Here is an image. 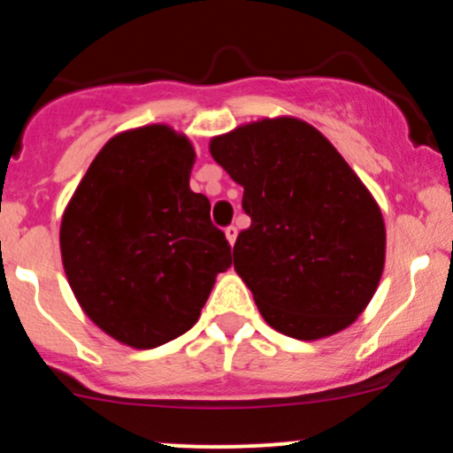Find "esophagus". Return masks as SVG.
Segmentation results:
<instances>
[{
	"mask_svg": "<svg viewBox=\"0 0 453 453\" xmlns=\"http://www.w3.org/2000/svg\"><path fill=\"white\" fill-rule=\"evenodd\" d=\"M236 236H238V230H236V227H234V226H227V227H226V238H227V241H230V244L236 242Z\"/></svg>",
	"mask_w": 453,
	"mask_h": 453,
	"instance_id": "esophagus-1",
	"label": "esophagus"
}]
</instances>
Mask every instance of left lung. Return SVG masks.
Masks as SVG:
<instances>
[{
  "label": "left lung",
  "mask_w": 453,
  "mask_h": 453,
  "mask_svg": "<svg viewBox=\"0 0 453 453\" xmlns=\"http://www.w3.org/2000/svg\"><path fill=\"white\" fill-rule=\"evenodd\" d=\"M211 155L242 185L251 226L234 268L268 326L315 341L356 321L386 262L381 211L341 153L309 123L262 119L211 140Z\"/></svg>",
  "instance_id": "left-lung-1"
}]
</instances>
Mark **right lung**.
<instances>
[{
  "label": "right lung",
  "mask_w": 453,
  "mask_h": 453,
  "mask_svg": "<svg viewBox=\"0 0 453 453\" xmlns=\"http://www.w3.org/2000/svg\"><path fill=\"white\" fill-rule=\"evenodd\" d=\"M194 159L189 140L165 126L119 134L91 161L61 219L78 304L136 349L185 334L217 274L232 266L209 197L189 189Z\"/></svg>",
  "instance_id": "obj_1"
}]
</instances>
